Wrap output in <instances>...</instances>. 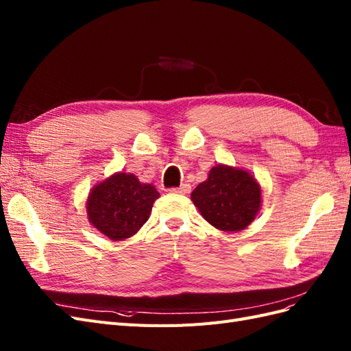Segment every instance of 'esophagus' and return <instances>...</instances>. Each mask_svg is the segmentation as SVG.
<instances>
[{
    "mask_svg": "<svg viewBox=\"0 0 351 351\" xmlns=\"http://www.w3.org/2000/svg\"><path fill=\"white\" fill-rule=\"evenodd\" d=\"M169 192L173 193H178V195H187L190 192V186L189 184H182L180 187H173Z\"/></svg>",
    "mask_w": 351,
    "mask_h": 351,
    "instance_id": "obj_1",
    "label": "esophagus"
}]
</instances>
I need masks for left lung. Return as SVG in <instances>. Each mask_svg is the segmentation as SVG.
I'll return each instance as SVG.
<instances>
[{
  "mask_svg": "<svg viewBox=\"0 0 351 351\" xmlns=\"http://www.w3.org/2000/svg\"><path fill=\"white\" fill-rule=\"evenodd\" d=\"M192 200L212 227L226 232L247 228L258 217L262 189L249 171L218 164L192 192Z\"/></svg>",
  "mask_w": 351,
  "mask_h": 351,
  "instance_id": "1",
  "label": "left lung"
}]
</instances>
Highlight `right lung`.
Returning <instances> with one entry per match:
<instances>
[{
	"mask_svg": "<svg viewBox=\"0 0 351 351\" xmlns=\"http://www.w3.org/2000/svg\"><path fill=\"white\" fill-rule=\"evenodd\" d=\"M159 193L132 173H114L95 184L86 199L90 224L105 237L121 241L134 236L149 219Z\"/></svg>",
	"mask_w": 351,
	"mask_h": 351,
	"instance_id": "right-lung-1",
	"label": "right lung"
}]
</instances>
